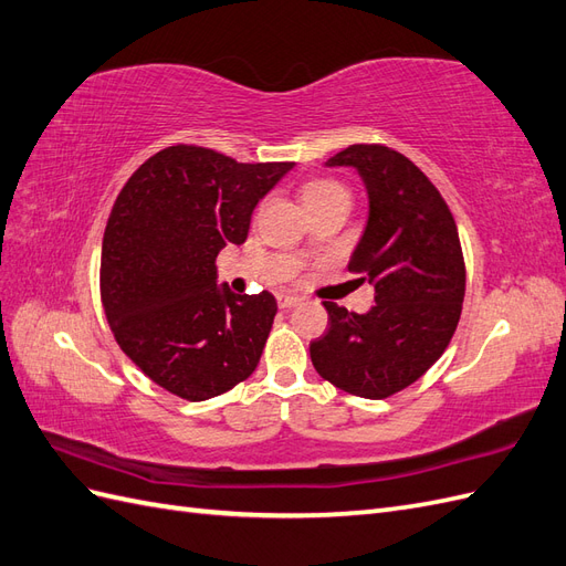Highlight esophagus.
<instances>
[{
  "mask_svg": "<svg viewBox=\"0 0 566 566\" xmlns=\"http://www.w3.org/2000/svg\"><path fill=\"white\" fill-rule=\"evenodd\" d=\"M297 304H300V297H295V295H279L281 310H290V306H297Z\"/></svg>",
  "mask_w": 566,
  "mask_h": 566,
  "instance_id": "1",
  "label": "esophagus"
}]
</instances>
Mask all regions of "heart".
Instances as JSON below:
<instances>
[{
	"label": "heart",
	"instance_id": "1",
	"mask_svg": "<svg viewBox=\"0 0 566 566\" xmlns=\"http://www.w3.org/2000/svg\"><path fill=\"white\" fill-rule=\"evenodd\" d=\"M337 191H345L339 184L335 181H328V179H318V181H310L304 186L302 191V198L304 202L312 200V198H323V196H331V193H337Z\"/></svg>",
	"mask_w": 566,
	"mask_h": 566
}]
</instances>
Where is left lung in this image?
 I'll return each instance as SVG.
<instances>
[{"label":"left lung","instance_id":"left-lung-1","mask_svg":"<svg viewBox=\"0 0 566 566\" xmlns=\"http://www.w3.org/2000/svg\"><path fill=\"white\" fill-rule=\"evenodd\" d=\"M325 167H352L368 219L349 271L375 287L366 314L323 302L331 328L310 345L323 380L364 399L413 385L449 347L465 297V262L449 205L420 169L387 146L356 144Z\"/></svg>","mask_w":566,"mask_h":566}]
</instances>
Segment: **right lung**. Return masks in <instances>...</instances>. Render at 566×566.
I'll use <instances>...</instances> for the list:
<instances>
[{"label": "right lung", "mask_w": 566, "mask_h": 566, "mask_svg": "<svg viewBox=\"0 0 566 566\" xmlns=\"http://www.w3.org/2000/svg\"><path fill=\"white\" fill-rule=\"evenodd\" d=\"M293 167L179 144L119 191L101 248V300L119 349L163 389L205 401L260 364L276 297L231 293L214 260L245 243L256 202Z\"/></svg>", "instance_id": "right-lung-1"}]
</instances>
